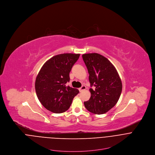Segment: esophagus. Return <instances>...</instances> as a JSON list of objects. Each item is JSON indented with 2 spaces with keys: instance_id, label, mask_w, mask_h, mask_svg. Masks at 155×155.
Instances as JSON below:
<instances>
[{
  "instance_id": "1",
  "label": "esophagus",
  "mask_w": 155,
  "mask_h": 155,
  "mask_svg": "<svg viewBox=\"0 0 155 155\" xmlns=\"http://www.w3.org/2000/svg\"><path fill=\"white\" fill-rule=\"evenodd\" d=\"M86 89H87V87H86L85 86L83 85V86H82L80 88H79V91H80V92H82V91H83L85 90Z\"/></svg>"
}]
</instances>
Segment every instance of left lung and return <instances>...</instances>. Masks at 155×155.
I'll use <instances>...</instances> for the list:
<instances>
[{
    "label": "left lung",
    "instance_id": "left-lung-1",
    "mask_svg": "<svg viewBox=\"0 0 155 155\" xmlns=\"http://www.w3.org/2000/svg\"><path fill=\"white\" fill-rule=\"evenodd\" d=\"M87 67L91 97L84 102L90 112L101 114L113 108L118 101L122 89L121 79L114 66L104 56L97 53L82 55Z\"/></svg>",
    "mask_w": 155,
    "mask_h": 155
}]
</instances>
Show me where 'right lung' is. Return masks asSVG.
I'll list each match as a JSON object with an SVG mask.
<instances>
[{"label": "right lung", "mask_w": 155, "mask_h": 155, "mask_svg": "<svg viewBox=\"0 0 155 155\" xmlns=\"http://www.w3.org/2000/svg\"><path fill=\"white\" fill-rule=\"evenodd\" d=\"M79 54H61L48 60L40 70L35 82L37 97L45 108L61 113L70 107L73 99L79 92L66 84L69 73L78 61Z\"/></svg>", "instance_id": "obj_1"}]
</instances>
